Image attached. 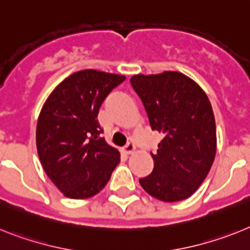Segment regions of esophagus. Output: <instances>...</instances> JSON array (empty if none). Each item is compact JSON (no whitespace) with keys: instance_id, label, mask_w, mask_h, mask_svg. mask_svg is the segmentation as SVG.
I'll return each instance as SVG.
<instances>
[{"instance_id":"1","label":"esophagus","mask_w":250,"mask_h":250,"mask_svg":"<svg viewBox=\"0 0 250 250\" xmlns=\"http://www.w3.org/2000/svg\"><path fill=\"white\" fill-rule=\"evenodd\" d=\"M134 149H136V145H134L132 141H129V142H128L125 147H123V151H125V153H128V155H129V153H133Z\"/></svg>"}]
</instances>
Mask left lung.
<instances>
[{
  "label": "left lung",
  "mask_w": 250,
  "mask_h": 250,
  "mask_svg": "<svg viewBox=\"0 0 250 250\" xmlns=\"http://www.w3.org/2000/svg\"><path fill=\"white\" fill-rule=\"evenodd\" d=\"M153 131L164 134L151 153L155 166L140 179L147 194L173 203L194 194L208 176L216 153V127L208 95L179 71L133 75Z\"/></svg>",
  "instance_id": "1"
}]
</instances>
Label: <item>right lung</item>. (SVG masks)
Instances as JSON below:
<instances>
[{
  "instance_id": "obj_1",
  "label": "right lung",
  "mask_w": 250,
  "mask_h": 250,
  "mask_svg": "<svg viewBox=\"0 0 250 250\" xmlns=\"http://www.w3.org/2000/svg\"><path fill=\"white\" fill-rule=\"evenodd\" d=\"M125 75L80 70L49 95L36 125V147L49 179L70 199L92 197L107 185L121 161L101 134L98 112Z\"/></svg>"
}]
</instances>
